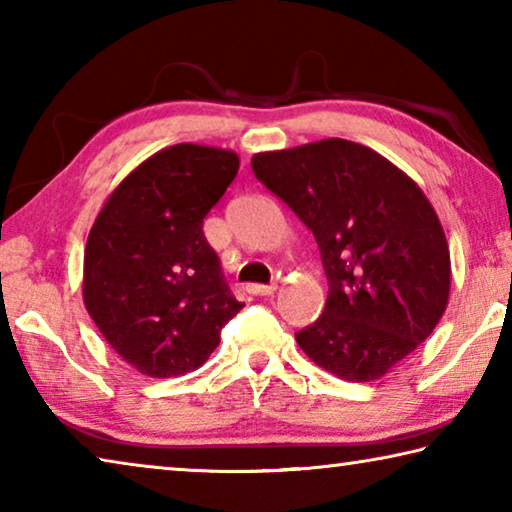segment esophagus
I'll return each mask as SVG.
<instances>
[{"mask_svg": "<svg viewBox=\"0 0 512 512\" xmlns=\"http://www.w3.org/2000/svg\"><path fill=\"white\" fill-rule=\"evenodd\" d=\"M248 293H253V296H273L275 293V284H248Z\"/></svg>", "mask_w": 512, "mask_h": 512, "instance_id": "esophagus-1", "label": "esophagus"}]
</instances>
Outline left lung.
I'll list each match as a JSON object with an SVG mask.
<instances>
[{"label":"left lung","instance_id":"obj_1","mask_svg":"<svg viewBox=\"0 0 512 512\" xmlns=\"http://www.w3.org/2000/svg\"><path fill=\"white\" fill-rule=\"evenodd\" d=\"M250 164L320 248L329 293L316 323L296 332L302 352L345 381L384 377L447 309L452 262L429 198L384 155L341 137Z\"/></svg>","mask_w":512,"mask_h":512}]
</instances>
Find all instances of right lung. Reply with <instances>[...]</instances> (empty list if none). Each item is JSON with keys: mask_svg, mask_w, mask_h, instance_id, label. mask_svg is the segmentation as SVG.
Instances as JSON below:
<instances>
[{"mask_svg": "<svg viewBox=\"0 0 512 512\" xmlns=\"http://www.w3.org/2000/svg\"><path fill=\"white\" fill-rule=\"evenodd\" d=\"M237 171L235 151L167 146L128 173L94 219L83 257L85 309L142 375L201 368L244 307L203 235V219Z\"/></svg>", "mask_w": 512, "mask_h": 512, "instance_id": "obj_1", "label": "right lung"}]
</instances>
